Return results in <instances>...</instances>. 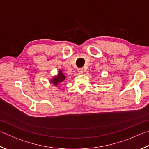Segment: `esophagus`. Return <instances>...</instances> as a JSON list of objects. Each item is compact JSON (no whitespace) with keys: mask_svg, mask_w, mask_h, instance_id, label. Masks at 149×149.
Segmentation results:
<instances>
[{"mask_svg":"<svg viewBox=\"0 0 149 149\" xmlns=\"http://www.w3.org/2000/svg\"><path fill=\"white\" fill-rule=\"evenodd\" d=\"M78 72H79V74H83V72H84L83 68H80L78 69Z\"/></svg>","mask_w":149,"mask_h":149,"instance_id":"1","label":"esophagus"}]
</instances>
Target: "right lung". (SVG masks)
<instances>
[{"instance_id": "add662e5", "label": "right lung", "mask_w": 149, "mask_h": 149, "mask_svg": "<svg viewBox=\"0 0 149 149\" xmlns=\"http://www.w3.org/2000/svg\"><path fill=\"white\" fill-rule=\"evenodd\" d=\"M65 79H66V76L63 74V72H62V71L60 70L58 75L57 76L53 78V80L51 81V83H53L55 85H60V84Z\"/></svg>"}]
</instances>
